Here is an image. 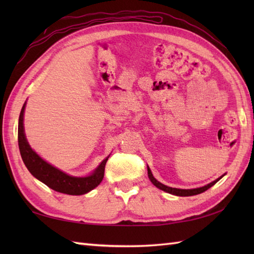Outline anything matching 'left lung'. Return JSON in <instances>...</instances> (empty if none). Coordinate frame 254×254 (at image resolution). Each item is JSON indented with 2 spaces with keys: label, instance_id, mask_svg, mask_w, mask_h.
<instances>
[{
  "label": "left lung",
  "instance_id": "left-lung-1",
  "mask_svg": "<svg viewBox=\"0 0 254 254\" xmlns=\"http://www.w3.org/2000/svg\"><path fill=\"white\" fill-rule=\"evenodd\" d=\"M147 174H148V178L150 182L153 183V185L155 187H157L158 189H160V190H163L167 193H170V194H174V195H177V196H191V195H196V194H199V193H203L204 191L208 190V189L210 187H213L215 183H216L217 181H219L222 178L225 176L223 175L222 177L217 178L216 180H214L213 182L208 183V185L204 186V187H201V188H195V189H177V188H171V187H167L165 185H163V183H160L159 181H157L154 178L152 171H150L149 167L147 166Z\"/></svg>",
  "mask_w": 254,
  "mask_h": 254
}]
</instances>
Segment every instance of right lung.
<instances>
[{
    "mask_svg": "<svg viewBox=\"0 0 254 254\" xmlns=\"http://www.w3.org/2000/svg\"><path fill=\"white\" fill-rule=\"evenodd\" d=\"M25 108L26 102L21 108L18 119V147L21 159L30 174L52 190L69 195H82L98 187L104 179L105 167L109 156L102 160L90 175L86 177H74L58 169L57 167L42 159L27 141L24 128Z\"/></svg>",
    "mask_w": 254,
    "mask_h": 254,
    "instance_id": "right-lung-1",
    "label": "right lung"
}]
</instances>
